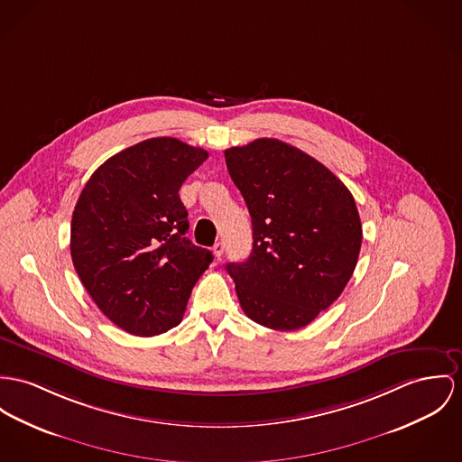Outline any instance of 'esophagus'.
<instances>
[{
	"label": "esophagus",
	"mask_w": 462,
	"mask_h": 462,
	"mask_svg": "<svg viewBox=\"0 0 462 462\" xmlns=\"http://www.w3.org/2000/svg\"><path fill=\"white\" fill-rule=\"evenodd\" d=\"M213 251L214 254H216V258H221V254H223V251H225V245H223V243H216Z\"/></svg>",
	"instance_id": "esophagus-1"
}]
</instances>
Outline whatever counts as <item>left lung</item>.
Here are the masks:
<instances>
[{
  "label": "left lung",
  "mask_w": 462,
  "mask_h": 462,
  "mask_svg": "<svg viewBox=\"0 0 462 462\" xmlns=\"http://www.w3.org/2000/svg\"><path fill=\"white\" fill-rule=\"evenodd\" d=\"M248 206L253 249L226 263L246 317L274 330L317 319L356 271L362 225L350 189L319 160L278 139L225 151Z\"/></svg>",
  "instance_id": "1"
}]
</instances>
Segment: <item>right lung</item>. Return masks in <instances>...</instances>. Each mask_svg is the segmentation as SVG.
Instances as JSON below:
<instances>
[{
	"label": "right lung",
	"instance_id": "add662e5",
	"mask_svg": "<svg viewBox=\"0 0 462 462\" xmlns=\"http://www.w3.org/2000/svg\"><path fill=\"white\" fill-rule=\"evenodd\" d=\"M208 151L172 137L135 143L100 165L71 216L73 267L119 328L158 336L180 323L191 290L213 262L191 245L179 199Z\"/></svg>",
	"mask_w": 462,
	"mask_h": 462
}]
</instances>
